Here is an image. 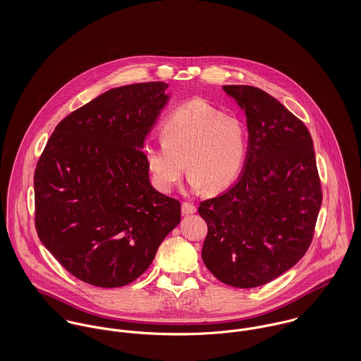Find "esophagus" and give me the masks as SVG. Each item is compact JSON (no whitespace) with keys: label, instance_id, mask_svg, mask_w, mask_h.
Masks as SVG:
<instances>
[{"label":"esophagus","instance_id":"1","mask_svg":"<svg viewBox=\"0 0 361 361\" xmlns=\"http://www.w3.org/2000/svg\"><path fill=\"white\" fill-rule=\"evenodd\" d=\"M197 211L196 206L193 203H189V202H183L182 203V214L183 215H189V214H195Z\"/></svg>","mask_w":361,"mask_h":361}]
</instances>
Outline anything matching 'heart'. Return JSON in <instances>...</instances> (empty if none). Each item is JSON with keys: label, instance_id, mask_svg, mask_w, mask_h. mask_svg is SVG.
I'll list each match as a JSON object with an SVG mask.
<instances>
[{"label": "heart", "instance_id": "heart-1", "mask_svg": "<svg viewBox=\"0 0 361 361\" xmlns=\"http://www.w3.org/2000/svg\"><path fill=\"white\" fill-rule=\"evenodd\" d=\"M161 142L145 146V161L155 189L169 193L186 168L195 189L216 193L240 175L249 150V129L236 115L203 100L178 106L161 125Z\"/></svg>", "mask_w": 361, "mask_h": 361}]
</instances>
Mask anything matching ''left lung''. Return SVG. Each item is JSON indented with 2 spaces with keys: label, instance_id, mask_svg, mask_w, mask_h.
<instances>
[{
  "label": "left lung",
  "instance_id": "left-lung-1",
  "mask_svg": "<svg viewBox=\"0 0 361 361\" xmlns=\"http://www.w3.org/2000/svg\"><path fill=\"white\" fill-rule=\"evenodd\" d=\"M246 114L249 150L239 180L200 203L208 226L202 257L235 288H256L290 269L312 242L322 202L306 125L253 86L222 87Z\"/></svg>",
  "mask_w": 361,
  "mask_h": 361
}]
</instances>
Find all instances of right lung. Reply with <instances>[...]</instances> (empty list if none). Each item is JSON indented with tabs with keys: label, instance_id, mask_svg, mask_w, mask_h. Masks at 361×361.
<instances>
[{
	"label": "right lung",
	"instance_id": "right-lung-1",
	"mask_svg": "<svg viewBox=\"0 0 361 361\" xmlns=\"http://www.w3.org/2000/svg\"><path fill=\"white\" fill-rule=\"evenodd\" d=\"M166 89L147 82L105 92L56 125L37 161V235L86 283L133 282L180 222L179 200L152 186L142 150Z\"/></svg>",
	"mask_w": 361,
	"mask_h": 361
}]
</instances>
